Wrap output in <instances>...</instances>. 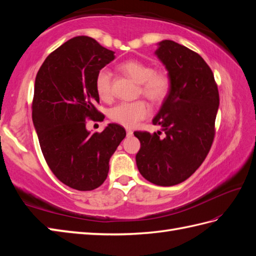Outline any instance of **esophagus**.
I'll return each instance as SVG.
<instances>
[{"label":"esophagus","instance_id":"34e87169","mask_svg":"<svg viewBox=\"0 0 256 256\" xmlns=\"http://www.w3.org/2000/svg\"><path fill=\"white\" fill-rule=\"evenodd\" d=\"M126 134L128 135V136H131V135L133 134V131L131 128H126Z\"/></svg>","mask_w":256,"mask_h":256}]
</instances>
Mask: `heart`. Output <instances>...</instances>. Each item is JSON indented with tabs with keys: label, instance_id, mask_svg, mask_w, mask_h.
I'll list each match as a JSON object with an SVG mask.
<instances>
[{
	"label": "heart",
	"instance_id": "obj_1",
	"mask_svg": "<svg viewBox=\"0 0 256 256\" xmlns=\"http://www.w3.org/2000/svg\"><path fill=\"white\" fill-rule=\"evenodd\" d=\"M123 74L138 84V94L144 96L150 103L160 106L170 96L172 79L165 68L154 69L150 64L138 59H128L118 64ZM96 90L104 101H110L113 96L112 74L106 69H101L96 77ZM150 114V108L145 100L122 102L113 106L108 116L113 122L126 128H134Z\"/></svg>",
	"mask_w": 256,
	"mask_h": 256
}]
</instances>
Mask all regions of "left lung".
<instances>
[{"mask_svg":"<svg viewBox=\"0 0 256 256\" xmlns=\"http://www.w3.org/2000/svg\"><path fill=\"white\" fill-rule=\"evenodd\" d=\"M156 55L170 72L172 86L154 125L162 132L136 131V165L146 180L174 186L186 180L206 160L216 135L218 86L202 57L172 40L160 42Z\"/></svg>","mask_w":256,"mask_h":256,"instance_id":"1","label":"left lung"}]
</instances>
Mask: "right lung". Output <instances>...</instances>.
Listing matches in <instances>:
<instances>
[{"instance_id": "right-lung-1", "label": "right lung", "mask_w": 256, "mask_h": 256, "mask_svg": "<svg viewBox=\"0 0 256 256\" xmlns=\"http://www.w3.org/2000/svg\"><path fill=\"white\" fill-rule=\"evenodd\" d=\"M114 52L88 36H78L50 52L36 74L32 122L40 150L54 175L66 186L90 192L104 182L108 160L126 135L108 124L90 134L86 120L103 121L96 77Z\"/></svg>"}]
</instances>
